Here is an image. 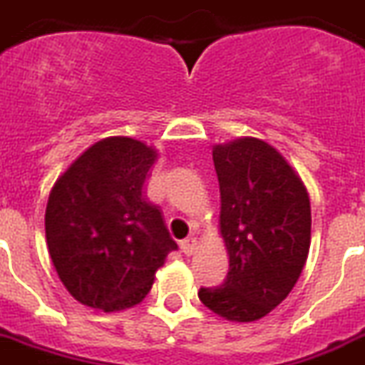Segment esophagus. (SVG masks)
Returning <instances> with one entry per match:
<instances>
[{"instance_id":"34e87169","label":"esophagus","mask_w":365,"mask_h":365,"mask_svg":"<svg viewBox=\"0 0 365 365\" xmlns=\"http://www.w3.org/2000/svg\"><path fill=\"white\" fill-rule=\"evenodd\" d=\"M180 246H182V252L185 253V255H192V253L198 250V240L192 239V237H191V239L182 240V244H180Z\"/></svg>"}]
</instances>
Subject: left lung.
Masks as SVG:
<instances>
[{"instance_id":"obj_1","label":"left lung","mask_w":365,"mask_h":365,"mask_svg":"<svg viewBox=\"0 0 365 365\" xmlns=\"http://www.w3.org/2000/svg\"><path fill=\"white\" fill-rule=\"evenodd\" d=\"M220 185V235L230 272L198 297L215 314L264 318L297 283L310 248V200L299 174L272 145L239 138L213 147Z\"/></svg>"}]
</instances>
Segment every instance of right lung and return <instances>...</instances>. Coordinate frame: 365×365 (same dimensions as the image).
<instances>
[{"mask_svg":"<svg viewBox=\"0 0 365 365\" xmlns=\"http://www.w3.org/2000/svg\"><path fill=\"white\" fill-rule=\"evenodd\" d=\"M158 160L132 138H106L73 161L49 192L46 239L60 281L77 301L115 312L150 292L178 244L143 195Z\"/></svg>","mask_w":365,"mask_h":365,"instance_id":"1","label":"right lung"}]
</instances>
